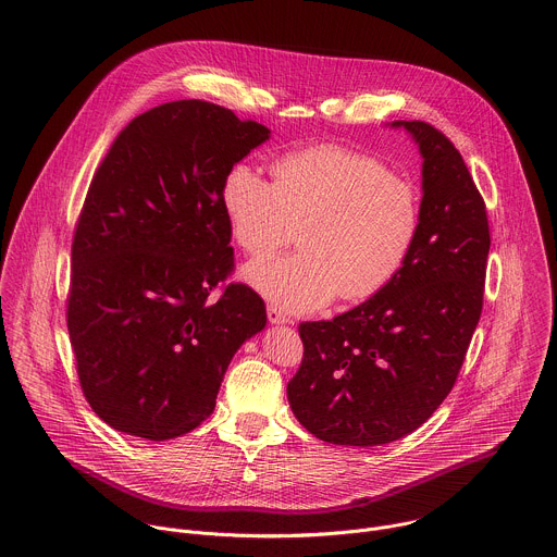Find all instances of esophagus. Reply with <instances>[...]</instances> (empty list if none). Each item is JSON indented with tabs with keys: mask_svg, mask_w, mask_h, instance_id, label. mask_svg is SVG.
I'll list each match as a JSON object with an SVG mask.
<instances>
[{
	"mask_svg": "<svg viewBox=\"0 0 557 557\" xmlns=\"http://www.w3.org/2000/svg\"><path fill=\"white\" fill-rule=\"evenodd\" d=\"M267 317L271 323H288L290 321L277 306H267Z\"/></svg>",
	"mask_w": 557,
	"mask_h": 557,
	"instance_id": "34e87169",
	"label": "esophagus"
}]
</instances>
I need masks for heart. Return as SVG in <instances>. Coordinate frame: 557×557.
Masks as SVG:
<instances>
[{
	"label": "heart",
	"mask_w": 557,
	"mask_h": 557,
	"mask_svg": "<svg viewBox=\"0 0 557 557\" xmlns=\"http://www.w3.org/2000/svg\"><path fill=\"white\" fill-rule=\"evenodd\" d=\"M273 181L249 163L227 170L221 203L236 245L264 260L290 245L297 253L247 267L245 277L286 312H310L336 295H379L407 264L422 232L418 185L376 154L321 144L280 154Z\"/></svg>",
	"instance_id": "b5f03b06"
}]
</instances>
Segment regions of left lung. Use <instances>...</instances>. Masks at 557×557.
<instances>
[{
  "mask_svg": "<svg viewBox=\"0 0 557 557\" xmlns=\"http://www.w3.org/2000/svg\"><path fill=\"white\" fill-rule=\"evenodd\" d=\"M422 154V232L379 295L299 323L304 358L286 394L299 424L338 446H381L420 429L446 400L483 308L490 225L455 144L400 120Z\"/></svg>",
  "mask_w": 557,
  "mask_h": 557,
  "instance_id": "1",
  "label": "left lung"
}]
</instances>
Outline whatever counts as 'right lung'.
<instances>
[{"label":"right lung","mask_w":557,"mask_h":557,"mask_svg":"<svg viewBox=\"0 0 557 557\" xmlns=\"http://www.w3.org/2000/svg\"><path fill=\"white\" fill-rule=\"evenodd\" d=\"M271 131L206 100L131 120L98 165L72 243L67 330L81 389L111 429L163 442L216 407L227 364L267 325L234 271L221 203Z\"/></svg>","instance_id":"1"}]
</instances>
